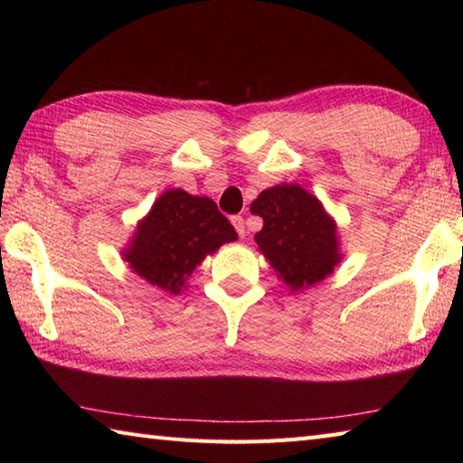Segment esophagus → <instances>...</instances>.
<instances>
[{
	"label": "esophagus",
	"instance_id": "34e87169",
	"mask_svg": "<svg viewBox=\"0 0 463 463\" xmlns=\"http://www.w3.org/2000/svg\"><path fill=\"white\" fill-rule=\"evenodd\" d=\"M232 224H234V229H237V232H239V237H244V234H247V229H244V219L242 216H232Z\"/></svg>",
	"mask_w": 463,
	"mask_h": 463
}]
</instances>
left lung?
<instances>
[{"label":"left lung","instance_id":"left-lung-1","mask_svg":"<svg viewBox=\"0 0 463 463\" xmlns=\"http://www.w3.org/2000/svg\"><path fill=\"white\" fill-rule=\"evenodd\" d=\"M250 213L264 221L254 234L259 250L290 290L324 280L342 260L336 222L300 184L282 183L262 191Z\"/></svg>","mask_w":463,"mask_h":463}]
</instances>
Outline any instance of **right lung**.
I'll use <instances>...</instances> for the list:
<instances>
[{
  "mask_svg": "<svg viewBox=\"0 0 463 463\" xmlns=\"http://www.w3.org/2000/svg\"><path fill=\"white\" fill-rule=\"evenodd\" d=\"M237 239L234 226L213 199L171 189L137 224L123 260L153 287L179 294L206 254Z\"/></svg>",
  "mask_w": 463,
  "mask_h": 463,
  "instance_id": "right-lung-1",
  "label": "right lung"
}]
</instances>
